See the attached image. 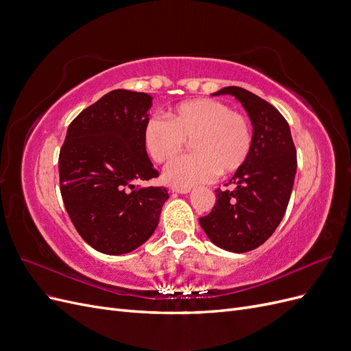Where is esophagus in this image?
<instances>
[{
  "label": "esophagus",
  "instance_id": "esophagus-1",
  "mask_svg": "<svg viewBox=\"0 0 351 351\" xmlns=\"http://www.w3.org/2000/svg\"><path fill=\"white\" fill-rule=\"evenodd\" d=\"M173 193H180V195H187L190 193V189H182V187H171Z\"/></svg>",
  "mask_w": 351,
  "mask_h": 351
}]
</instances>
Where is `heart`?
Here are the masks:
<instances>
[{"label": "heart", "instance_id": "b5f03b06", "mask_svg": "<svg viewBox=\"0 0 351 351\" xmlns=\"http://www.w3.org/2000/svg\"><path fill=\"white\" fill-rule=\"evenodd\" d=\"M186 141H192L195 154L164 168L165 182L182 189L208 183L218 173L237 171L250 155L253 133L246 115L212 98L180 104L168 112V121L151 117L143 127V146L158 164L177 156Z\"/></svg>", "mask_w": 351, "mask_h": 351}]
</instances>
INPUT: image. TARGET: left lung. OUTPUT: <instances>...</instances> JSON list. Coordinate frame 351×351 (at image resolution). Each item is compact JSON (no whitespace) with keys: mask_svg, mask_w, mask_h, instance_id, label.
<instances>
[{"mask_svg":"<svg viewBox=\"0 0 351 351\" xmlns=\"http://www.w3.org/2000/svg\"><path fill=\"white\" fill-rule=\"evenodd\" d=\"M212 95H232L243 105L253 125V145L246 164L228 182L232 189H217L215 206L199 222L215 246L244 253L259 247L280 226L294 184L295 147L289 123L258 95L239 86Z\"/></svg>","mask_w":351,"mask_h":351,"instance_id":"obj_1","label":"left lung"}]
</instances>
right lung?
I'll list each match as a JSON object with an SVG mask.
<instances>
[{
	"instance_id": "add662e5",
	"label": "right lung",
	"mask_w": 351,
	"mask_h": 351,
	"mask_svg": "<svg viewBox=\"0 0 351 351\" xmlns=\"http://www.w3.org/2000/svg\"><path fill=\"white\" fill-rule=\"evenodd\" d=\"M152 97L115 89L83 110L58 158L60 190L82 239L105 254L129 253L158 227L165 187L137 186L158 177L143 146Z\"/></svg>"
}]
</instances>
